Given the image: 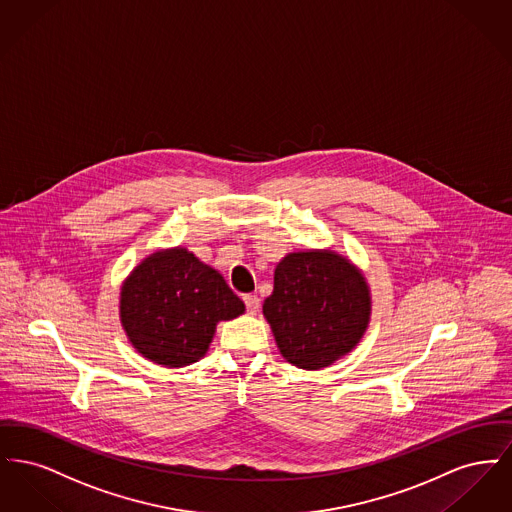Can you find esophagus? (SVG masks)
I'll return each mask as SVG.
<instances>
[{
    "label": "esophagus",
    "mask_w": 512,
    "mask_h": 512,
    "mask_svg": "<svg viewBox=\"0 0 512 512\" xmlns=\"http://www.w3.org/2000/svg\"><path fill=\"white\" fill-rule=\"evenodd\" d=\"M244 303L249 313H257V311H259V307H261L259 297H257V295H253V293H245Z\"/></svg>",
    "instance_id": "esophagus-1"
}]
</instances>
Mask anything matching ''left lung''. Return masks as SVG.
I'll return each instance as SVG.
<instances>
[{
    "instance_id": "1",
    "label": "left lung",
    "mask_w": 512,
    "mask_h": 512,
    "mask_svg": "<svg viewBox=\"0 0 512 512\" xmlns=\"http://www.w3.org/2000/svg\"><path fill=\"white\" fill-rule=\"evenodd\" d=\"M263 313L284 359L318 370L363 338L370 295L363 274L338 253L301 251L278 263Z\"/></svg>"
}]
</instances>
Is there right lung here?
Listing matches in <instances>:
<instances>
[{
  "mask_svg": "<svg viewBox=\"0 0 512 512\" xmlns=\"http://www.w3.org/2000/svg\"><path fill=\"white\" fill-rule=\"evenodd\" d=\"M244 311V301L219 272L182 247L153 253L122 286V326L132 345L157 365L199 361L217 322Z\"/></svg>",
  "mask_w": 512,
  "mask_h": 512,
  "instance_id": "1",
  "label": "right lung"
}]
</instances>
